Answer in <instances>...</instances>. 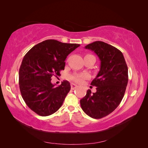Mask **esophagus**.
<instances>
[{"instance_id":"1","label":"esophagus","mask_w":148,"mask_h":148,"mask_svg":"<svg viewBox=\"0 0 148 148\" xmlns=\"http://www.w3.org/2000/svg\"><path fill=\"white\" fill-rule=\"evenodd\" d=\"M77 84H75V83H71V89H75L76 88H77Z\"/></svg>"}]
</instances>
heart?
<instances>
[{
	"label": "heart",
	"mask_w": 148,
	"mask_h": 148,
	"mask_svg": "<svg viewBox=\"0 0 148 148\" xmlns=\"http://www.w3.org/2000/svg\"><path fill=\"white\" fill-rule=\"evenodd\" d=\"M90 55V54H87ZM88 77V75L85 73H75L73 75H71L70 77V79L73 80V81L77 82V83H82L83 80L86 79Z\"/></svg>",
	"instance_id": "1"
}]
</instances>
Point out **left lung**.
<instances>
[{
	"label": "left lung",
	"mask_w": 148,
	"mask_h": 148,
	"mask_svg": "<svg viewBox=\"0 0 148 148\" xmlns=\"http://www.w3.org/2000/svg\"><path fill=\"white\" fill-rule=\"evenodd\" d=\"M85 48L99 57L101 69L91 83L97 87L96 92L88 89L80 105L89 117L99 119L112 112L122 101L128 80V67L122 52L110 44L95 41Z\"/></svg>",
	"instance_id": "left-lung-1"
}]
</instances>
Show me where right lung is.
I'll list each match as a JSON object with an SVG mask.
<instances>
[{
    "label": "right lung",
    "instance_id": "add662e5",
    "mask_svg": "<svg viewBox=\"0 0 148 148\" xmlns=\"http://www.w3.org/2000/svg\"><path fill=\"white\" fill-rule=\"evenodd\" d=\"M79 46L47 39L26 53L19 70V86L26 105L35 113L48 116L62 106L70 90V84L64 81L56 88L51 83V77L60 75L66 57Z\"/></svg>",
    "mask_w": 148,
    "mask_h": 148
}]
</instances>
